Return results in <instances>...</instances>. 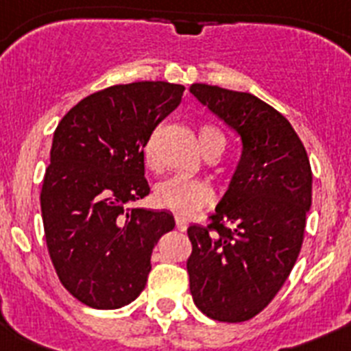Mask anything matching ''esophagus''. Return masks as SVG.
Here are the masks:
<instances>
[{
  "instance_id": "1",
  "label": "esophagus",
  "mask_w": 351,
  "mask_h": 351,
  "mask_svg": "<svg viewBox=\"0 0 351 351\" xmlns=\"http://www.w3.org/2000/svg\"><path fill=\"white\" fill-rule=\"evenodd\" d=\"M176 226H178V230L184 232L188 228V219L182 218V216H176Z\"/></svg>"
}]
</instances>
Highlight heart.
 Masks as SVG:
<instances>
[{"label":"heart","instance_id":"heart-1","mask_svg":"<svg viewBox=\"0 0 351 351\" xmlns=\"http://www.w3.org/2000/svg\"><path fill=\"white\" fill-rule=\"evenodd\" d=\"M214 135H221L218 130L210 128V126H204L200 128V145L206 144L210 137ZM144 160L147 167L154 169L156 167V154H154V141L149 138L147 144L144 147ZM213 198V191H210L209 184L200 179L186 178V176H173V178L165 179L156 186L154 190V200L160 207L173 210V213L181 214H191L198 210L207 202H210Z\"/></svg>","mask_w":351,"mask_h":351}]
</instances>
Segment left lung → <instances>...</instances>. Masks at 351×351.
<instances>
[{
  "mask_svg": "<svg viewBox=\"0 0 351 351\" xmlns=\"http://www.w3.org/2000/svg\"><path fill=\"white\" fill-rule=\"evenodd\" d=\"M190 93L243 144L213 223L188 228L193 251L186 263L197 308L237 324L258 315L295 265L311 207V165L287 117L255 95L207 84H191Z\"/></svg>",
  "mask_w": 351,
  "mask_h": 351,
  "instance_id": "1",
  "label": "left lung"
}]
</instances>
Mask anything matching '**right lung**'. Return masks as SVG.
<instances>
[{"mask_svg":"<svg viewBox=\"0 0 351 351\" xmlns=\"http://www.w3.org/2000/svg\"><path fill=\"white\" fill-rule=\"evenodd\" d=\"M184 86L133 82L89 95L54 132L40 204L49 255L71 295L95 309L141 295L172 213L130 207L149 195L144 147Z\"/></svg>","mask_w":351,"mask_h":351,"instance_id":"right-lung-1","label":"right lung"}]
</instances>
